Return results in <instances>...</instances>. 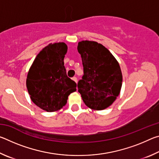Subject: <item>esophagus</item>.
Returning <instances> with one entry per match:
<instances>
[{
    "label": "esophagus",
    "instance_id": "34e87169",
    "mask_svg": "<svg viewBox=\"0 0 159 159\" xmlns=\"http://www.w3.org/2000/svg\"><path fill=\"white\" fill-rule=\"evenodd\" d=\"M72 80H74V81L76 83H77V78L76 77H75V76L73 77V78H72Z\"/></svg>",
    "mask_w": 159,
    "mask_h": 159
}]
</instances>
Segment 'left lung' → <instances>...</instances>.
Masks as SVG:
<instances>
[{"mask_svg":"<svg viewBox=\"0 0 159 159\" xmlns=\"http://www.w3.org/2000/svg\"><path fill=\"white\" fill-rule=\"evenodd\" d=\"M83 66L79 93L86 106L102 110L112 104L120 93L123 76L119 64L109 50L95 41L79 43Z\"/></svg>","mask_w":159,"mask_h":159,"instance_id":"left-lung-1","label":"left lung"}]
</instances>
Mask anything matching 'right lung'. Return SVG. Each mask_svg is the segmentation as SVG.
<instances>
[{
	"mask_svg": "<svg viewBox=\"0 0 159 159\" xmlns=\"http://www.w3.org/2000/svg\"><path fill=\"white\" fill-rule=\"evenodd\" d=\"M64 43H50L35 58L29 69L26 88L32 102L46 111H55L65 105L68 96L76 90V83L67 76L64 58Z\"/></svg>",
	"mask_w": 159,
	"mask_h": 159,
	"instance_id": "obj_1",
	"label": "right lung"
}]
</instances>
